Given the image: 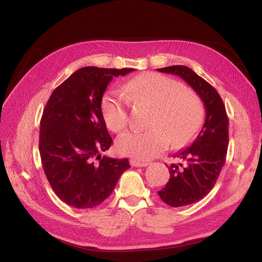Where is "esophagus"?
<instances>
[{"mask_svg":"<svg viewBox=\"0 0 262 262\" xmlns=\"http://www.w3.org/2000/svg\"><path fill=\"white\" fill-rule=\"evenodd\" d=\"M130 164H131V166H133V167H145V166L148 165V163H146V162H140V161L134 160V158L130 160Z\"/></svg>","mask_w":262,"mask_h":262,"instance_id":"1","label":"esophagus"}]
</instances>
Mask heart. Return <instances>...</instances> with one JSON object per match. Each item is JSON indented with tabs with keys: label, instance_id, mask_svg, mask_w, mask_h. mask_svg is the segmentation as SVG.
<instances>
[{
	"label": "heart",
	"instance_id": "heart-1",
	"mask_svg": "<svg viewBox=\"0 0 262 262\" xmlns=\"http://www.w3.org/2000/svg\"><path fill=\"white\" fill-rule=\"evenodd\" d=\"M123 92L136 105L153 106L146 131H128L116 141L117 150L137 161L162 154L169 143L181 148L191 142L204 121L201 98L180 82L160 73H143L126 82ZM101 114L107 128L121 132L129 121L128 102L120 94L109 92L101 99Z\"/></svg>",
	"mask_w": 262,
	"mask_h": 262
}]
</instances>
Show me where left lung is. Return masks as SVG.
<instances>
[{"mask_svg":"<svg viewBox=\"0 0 262 262\" xmlns=\"http://www.w3.org/2000/svg\"><path fill=\"white\" fill-rule=\"evenodd\" d=\"M180 76L199 95L205 107V121L191 146L175 154L178 164L168 166L170 178L158 195L173 208L199 201L215 185L226 161L228 117L224 102L214 87L185 66L157 69Z\"/></svg>","mask_w":262,"mask_h":262,"instance_id":"left-lung-1","label":"left lung"}]
</instances>
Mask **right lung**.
Listing matches in <instances>:
<instances>
[{
	"label": "right lung",
	"instance_id": "obj_1",
	"mask_svg": "<svg viewBox=\"0 0 262 262\" xmlns=\"http://www.w3.org/2000/svg\"><path fill=\"white\" fill-rule=\"evenodd\" d=\"M133 69L85 67L53 91L39 132L42 168L54 193L76 209H91L112 194L128 158L101 156L113 144L101 99L114 77Z\"/></svg>",
	"mask_w": 262,
	"mask_h": 262
}]
</instances>
